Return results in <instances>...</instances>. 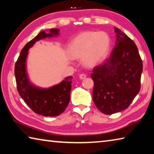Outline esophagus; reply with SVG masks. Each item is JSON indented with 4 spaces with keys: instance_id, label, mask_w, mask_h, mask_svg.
Instances as JSON below:
<instances>
[{
    "instance_id": "obj_1",
    "label": "esophagus",
    "mask_w": 154,
    "mask_h": 154,
    "mask_svg": "<svg viewBox=\"0 0 154 154\" xmlns=\"http://www.w3.org/2000/svg\"><path fill=\"white\" fill-rule=\"evenodd\" d=\"M86 77H87V75H85V74H84V73H82V74H80L79 75V78H80L81 79H85V78H86Z\"/></svg>"
}]
</instances>
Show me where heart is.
<instances>
[{
    "mask_svg": "<svg viewBox=\"0 0 154 154\" xmlns=\"http://www.w3.org/2000/svg\"><path fill=\"white\" fill-rule=\"evenodd\" d=\"M110 43L106 33L88 31L80 34L71 41L68 52L72 58H82L87 66H94L105 58Z\"/></svg>",
    "mask_w": 154,
    "mask_h": 154,
    "instance_id": "b5f03b06",
    "label": "heart"
}]
</instances>
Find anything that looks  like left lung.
Returning <instances> with one entry per match:
<instances>
[{"instance_id":"1","label":"left lung","mask_w":154,"mask_h":154,"mask_svg":"<svg viewBox=\"0 0 154 154\" xmlns=\"http://www.w3.org/2000/svg\"><path fill=\"white\" fill-rule=\"evenodd\" d=\"M117 40L109 58L93 69L92 97L96 107L106 115L124 111L140 89L143 62L136 44L115 28Z\"/></svg>"}]
</instances>
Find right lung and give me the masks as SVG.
Instances as JSON below:
<instances>
[{
    "label": "right lung",
    "instance_id": "obj_1",
    "mask_svg": "<svg viewBox=\"0 0 154 154\" xmlns=\"http://www.w3.org/2000/svg\"><path fill=\"white\" fill-rule=\"evenodd\" d=\"M58 29H50V34L41 31L37 36L26 44L15 64V76L17 90L21 98L38 115L55 117L63 113L70 101L72 77H66L59 84L49 89H40L30 84L26 72V59L28 51L36 41L58 34Z\"/></svg>",
    "mask_w": 154,
    "mask_h": 154
}]
</instances>
